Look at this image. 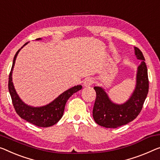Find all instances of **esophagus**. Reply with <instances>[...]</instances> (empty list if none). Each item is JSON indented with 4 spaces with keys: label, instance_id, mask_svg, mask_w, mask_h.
<instances>
[{
    "label": "esophagus",
    "instance_id": "34e87169",
    "mask_svg": "<svg viewBox=\"0 0 160 160\" xmlns=\"http://www.w3.org/2000/svg\"><path fill=\"white\" fill-rule=\"evenodd\" d=\"M93 82H94V81L92 79V78H87V79L85 80L84 84L83 85H84V86H85V87H88V86H90V85H92V83Z\"/></svg>",
    "mask_w": 160,
    "mask_h": 160
}]
</instances>
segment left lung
I'll return each mask as SVG.
<instances>
[{"mask_svg":"<svg viewBox=\"0 0 160 160\" xmlns=\"http://www.w3.org/2000/svg\"><path fill=\"white\" fill-rule=\"evenodd\" d=\"M134 49L137 59L142 61L138 68L136 88L128 101L122 105L112 103L103 88L94 87L96 98L92 109V116L100 126L106 128H118L132 121L142 111L149 91L148 73L142 52L137 47Z\"/></svg>","mask_w":160,"mask_h":160,"instance_id":"8db88e82","label":"left lung"}]
</instances>
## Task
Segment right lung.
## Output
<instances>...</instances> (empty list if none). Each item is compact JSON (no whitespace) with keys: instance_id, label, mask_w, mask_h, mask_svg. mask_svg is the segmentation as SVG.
I'll return each mask as SVG.
<instances>
[{"instance_id":"obj_1","label":"right lung","mask_w":160,"mask_h":160,"mask_svg":"<svg viewBox=\"0 0 160 160\" xmlns=\"http://www.w3.org/2000/svg\"><path fill=\"white\" fill-rule=\"evenodd\" d=\"M37 39H41L39 38ZM27 44V43H26L23 46H25ZM20 50L21 49H19L14 56L13 65H12L8 78V90L10 92L14 109L21 118L24 119L28 122L39 126V127H49L54 125L60 120V118L62 117L66 102L75 92L82 89V86L77 85V86L71 88L70 89L66 90L63 93L59 95L52 103L45 106L32 107L25 104L16 93L13 82H12V71H13L16 57Z\"/></svg>"}]
</instances>
